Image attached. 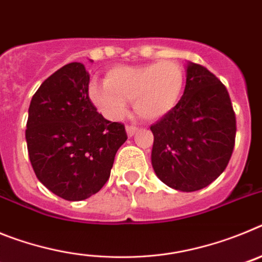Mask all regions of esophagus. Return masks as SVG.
Returning a JSON list of instances; mask_svg holds the SVG:
<instances>
[{"instance_id": "34e87169", "label": "esophagus", "mask_w": 262, "mask_h": 262, "mask_svg": "<svg viewBox=\"0 0 262 262\" xmlns=\"http://www.w3.org/2000/svg\"><path fill=\"white\" fill-rule=\"evenodd\" d=\"M126 129H127V135H128V136H134L139 128L136 126H134V124H129V126H127Z\"/></svg>"}]
</instances>
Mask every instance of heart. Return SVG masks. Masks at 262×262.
Masks as SVG:
<instances>
[{
    "label": "heart",
    "instance_id": "obj_1",
    "mask_svg": "<svg viewBox=\"0 0 262 262\" xmlns=\"http://www.w3.org/2000/svg\"><path fill=\"white\" fill-rule=\"evenodd\" d=\"M186 75L177 61H159L136 67H115L105 76V82L93 81L90 101L107 119L126 114L127 101H134L136 114L156 120L173 110L184 94Z\"/></svg>",
    "mask_w": 262,
    "mask_h": 262
}]
</instances>
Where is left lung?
<instances>
[{"label":"left lung","mask_w":262,"mask_h":262,"mask_svg":"<svg viewBox=\"0 0 262 262\" xmlns=\"http://www.w3.org/2000/svg\"><path fill=\"white\" fill-rule=\"evenodd\" d=\"M151 131L157 177L176 190H201L223 173L235 147L236 117L227 88L207 68L189 62L181 101Z\"/></svg>","instance_id":"left-lung-1"}]
</instances>
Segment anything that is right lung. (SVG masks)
<instances>
[{"label":"right lung","instance_id":"right-lung-1","mask_svg":"<svg viewBox=\"0 0 262 262\" xmlns=\"http://www.w3.org/2000/svg\"><path fill=\"white\" fill-rule=\"evenodd\" d=\"M89 81L84 64L69 62L43 81L29 107L32 169L48 190L67 201L98 193L127 140L124 124L105 119L92 103Z\"/></svg>","mask_w":262,"mask_h":262}]
</instances>
